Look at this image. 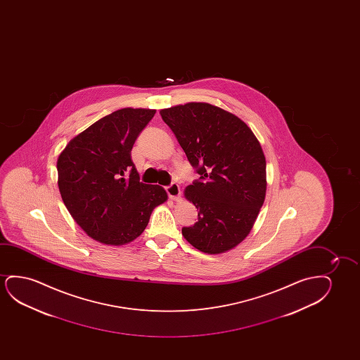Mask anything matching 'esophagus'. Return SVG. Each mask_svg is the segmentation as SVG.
Here are the masks:
<instances>
[{"mask_svg": "<svg viewBox=\"0 0 360 360\" xmlns=\"http://www.w3.org/2000/svg\"><path fill=\"white\" fill-rule=\"evenodd\" d=\"M166 191H167L168 195L173 200H179V198H181V188L178 186L177 183H172L171 186H168L166 188Z\"/></svg>", "mask_w": 360, "mask_h": 360, "instance_id": "obj_1", "label": "esophagus"}]
</instances>
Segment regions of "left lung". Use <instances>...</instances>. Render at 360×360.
<instances>
[{"mask_svg": "<svg viewBox=\"0 0 360 360\" xmlns=\"http://www.w3.org/2000/svg\"><path fill=\"white\" fill-rule=\"evenodd\" d=\"M160 114L200 174L184 189L198 221L183 227V236L207 255L230 251L248 236L264 202L261 143L243 120L212 104L191 102Z\"/></svg>", "mask_w": 360, "mask_h": 360, "instance_id": "obj_1", "label": "left lung"}]
</instances>
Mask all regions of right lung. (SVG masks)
<instances>
[{"mask_svg":"<svg viewBox=\"0 0 360 360\" xmlns=\"http://www.w3.org/2000/svg\"><path fill=\"white\" fill-rule=\"evenodd\" d=\"M155 109L115 110L70 140L58 158V186L65 207L96 241L123 246L148 226L167 200L160 186L140 182L131 161L134 143Z\"/></svg>","mask_w":360,"mask_h":360,"instance_id":"obj_1","label":"right lung"}]
</instances>
